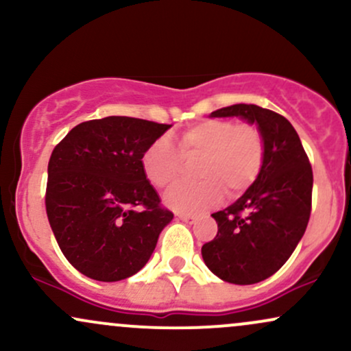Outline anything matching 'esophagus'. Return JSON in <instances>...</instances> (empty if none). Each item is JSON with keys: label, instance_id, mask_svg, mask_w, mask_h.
Here are the masks:
<instances>
[{"label": "esophagus", "instance_id": "34e87169", "mask_svg": "<svg viewBox=\"0 0 351 351\" xmlns=\"http://www.w3.org/2000/svg\"><path fill=\"white\" fill-rule=\"evenodd\" d=\"M176 216H178L181 221H184V223H193V221L196 219V216L186 215V213H178V215H176Z\"/></svg>", "mask_w": 351, "mask_h": 351}]
</instances>
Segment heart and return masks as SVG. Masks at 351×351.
<instances>
[{"instance_id": "heart-1", "label": "heart", "mask_w": 351, "mask_h": 351, "mask_svg": "<svg viewBox=\"0 0 351 351\" xmlns=\"http://www.w3.org/2000/svg\"><path fill=\"white\" fill-rule=\"evenodd\" d=\"M265 160V142L254 123L229 119L198 122L178 135V152L168 138L155 140L142 155V170L155 188L173 186L184 173V162L196 165L193 184H178L165 196L175 211L196 213L219 203L223 193L236 199L256 183Z\"/></svg>"}]
</instances>
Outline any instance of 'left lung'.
Segmentation results:
<instances>
[{
	"mask_svg": "<svg viewBox=\"0 0 351 351\" xmlns=\"http://www.w3.org/2000/svg\"><path fill=\"white\" fill-rule=\"evenodd\" d=\"M211 117H243L259 125L265 160L259 178L234 204L217 211L215 239L201 254L209 271L231 284L267 279L287 263L312 211V165L295 128L277 112L252 104L217 108Z\"/></svg>",
	"mask_w": 351,
	"mask_h": 351,
	"instance_id": "8db88e82",
	"label": "left lung"
}]
</instances>
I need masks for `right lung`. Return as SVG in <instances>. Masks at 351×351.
Wrapping results in <instances>:
<instances>
[{
  "instance_id": "1",
  "label": "right lung",
  "mask_w": 351,
  "mask_h": 351,
  "mask_svg": "<svg viewBox=\"0 0 351 351\" xmlns=\"http://www.w3.org/2000/svg\"><path fill=\"white\" fill-rule=\"evenodd\" d=\"M171 125L134 117L87 120L56 145L46 213L66 259L94 280L134 276L173 219L142 170V155Z\"/></svg>"
}]
</instances>
